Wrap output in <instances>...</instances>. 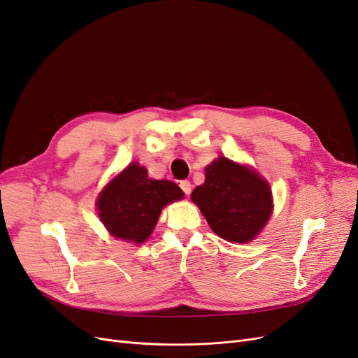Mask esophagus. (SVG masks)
<instances>
[{"label": "esophagus", "mask_w": 358, "mask_h": 358, "mask_svg": "<svg viewBox=\"0 0 358 358\" xmlns=\"http://www.w3.org/2000/svg\"><path fill=\"white\" fill-rule=\"evenodd\" d=\"M179 185H180L182 191L185 192L187 196H189V194H191V182H189V180H180Z\"/></svg>", "instance_id": "esophagus-1"}]
</instances>
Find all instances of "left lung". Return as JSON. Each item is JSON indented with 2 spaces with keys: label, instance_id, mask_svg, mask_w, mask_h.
I'll return each instance as SVG.
<instances>
[{
  "label": "left lung",
  "instance_id": "left-lung-1",
  "mask_svg": "<svg viewBox=\"0 0 358 358\" xmlns=\"http://www.w3.org/2000/svg\"><path fill=\"white\" fill-rule=\"evenodd\" d=\"M210 229L222 239L252 241L272 213V192L251 169L225 157L206 167V180L191 194Z\"/></svg>",
  "mask_w": 358,
  "mask_h": 358
}]
</instances>
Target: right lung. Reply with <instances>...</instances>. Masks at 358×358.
Masks as SVG:
<instances>
[{
    "label": "right lung",
    "mask_w": 358,
    "mask_h": 358,
    "mask_svg": "<svg viewBox=\"0 0 358 358\" xmlns=\"http://www.w3.org/2000/svg\"><path fill=\"white\" fill-rule=\"evenodd\" d=\"M182 197L175 182L149 179L148 170L133 162L101 191L96 208L113 237L142 243L152 233L161 209Z\"/></svg>",
    "instance_id": "add662e5"
}]
</instances>
